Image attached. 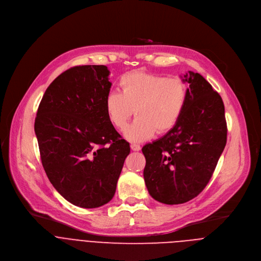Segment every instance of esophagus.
<instances>
[{
  "label": "esophagus",
  "mask_w": 261,
  "mask_h": 261,
  "mask_svg": "<svg viewBox=\"0 0 261 261\" xmlns=\"http://www.w3.org/2000/svg\"><path fill=\"white\" fill-rule=\"evenodd\" d=\"M140 145L139 144H137V143H131V150L132 151H135V152H137V151H140Z\"/></svg>",
  "instance_id": "esophagus-1"
}]
</instances>
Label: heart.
I'll return each mask as SVG.
<instances>
[{
  "instance_id": "obj_1",
  "label": "heart",
  "mask_w": 261,
  "mask_h": 261,
  "mask_svg": "<svg viewBox=\"0 0 261 261\" xmlns=\"http://www.w3.org/2000/svg\"><path fill=\"white\" fill-rule=\"evenodd\" d=\"M120 88L121 93L107 94L106 115L111 124L123 130L135 109L137 118L125 130L126 138L135 142L171 130L187 103V86L178 77L132 72L122 76Z\"/></svg>"
}]
</instances>
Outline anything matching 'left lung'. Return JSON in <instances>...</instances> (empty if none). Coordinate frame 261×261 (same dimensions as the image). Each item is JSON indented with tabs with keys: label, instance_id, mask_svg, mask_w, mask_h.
<instances>
[{
	"label": "left lung",
	"instance_id": "1",
	"mask_svg": "<svg viewBox=\"0 0 261 261\" xmlns=\"http://www.w3.org/2000/svg\"><path fill=\"white\" fill-rule=\"evenodd\" d=\"M182 81L189 88L178 122L142 147L147 191L165 204L187 202L205 188L227 140L221 96L199 73L189 71Z\"/></svg>",
	"mask_w": 261,
	"mask_h": 261
}]
</instances>
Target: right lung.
Here are the masks:
<instances>
[{"label":"right lung","instance_id":"right-lung-1","mask_svg":"<svg viewBox=\"0 0 261 261\" xmlns=\"http://www.w3.org/2000/svg\"><path fill=\"white\" fill-rule=\"evenodd\" d=\"M108 76L104 65L66 70L46 89L35 120L48 179L66 200L85 208L113 199L130 153L106 115Z\"/></svg>","mask_w":261,"mask_h":261}]
</instances>
